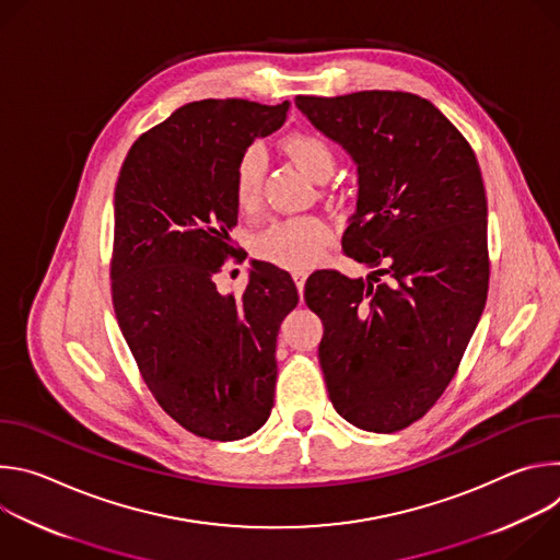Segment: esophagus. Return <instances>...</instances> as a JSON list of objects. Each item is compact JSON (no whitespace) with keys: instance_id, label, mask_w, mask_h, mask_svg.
Instances as JSON below:
<instances>
[{"instance_id":"esophagus-1","label":"esophagus","mask_w":560,"mask_h":560,"mask_svg":"<svg viewBox=\"0 0 560 560\" xmlns=\"http://www.w3.org/2000/svg\"><path fill=\"white\" fill-rule=\"evenodd\" d=\"M292 279H294V283H296V288H299V292H301L303 285H305L307 272H305V270H292Z\"/></svg>"}]
</instances>
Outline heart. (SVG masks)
Wrapping results in <instances>:
<instances>
[{"label": "heart", "instance_id": "heart-1", "mask_svg": "<svg viewBox=\"0 0 560 560\" xmlns=\"http://www.w3.org/2000/svg\"><path fill=\"white\" fill-rule=\"evenodd\" d=\"M283 150L314 182H326L337 168L335 148L314 132H294L283 139ZM266 154L261 145H250L236 159L234 201L242 212L257 210L264 190ZM330 238V228L318 217L281 219L264 228L253 242V253L279 268H305L318 259Z\"/></svg>", "mask_w": 560, "mask_h": 560}]
</instances>
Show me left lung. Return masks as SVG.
I'll return each mask as SVG.
<instances>
[{
	"label": "left lung",
	"instance_id": "8db88e82",
	"mask_svg": "<svg viewBox=\"0 0 560 560\" xmlns=\"http://www.w3.org/2000/svg\"><path fill=\"white\" fill-rule=\"evenodd\" d=\"M299 110L359 166L343 253L363 279L318 270L303 299L335 410L368 432H398L439 401L483 314L488 199L469 141L428 100L401 91L299 95Z\"/></svg>",
	"mask_w": 560,
	"mask_h": 560
}]
</instances>
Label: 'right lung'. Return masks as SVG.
Instances as JSON below:
<instances>
[{"instance_id":"add662e5","label":"right lung","mask_w":560,"mask_h":560,"mask_svg":"<svg viewBox=\"0 0 560 560\" xmlns=\"http://www.w3.org/2000/svg\"><path fill=\"white\" fill-rule=\"evenodd\" d=\"M285 113L288 102L186 104L132 143L115 188L119 328L154 401L210 441L250 436L275 406L277 335L296 285L266 261L238 296L219 294L214 275L236 259V159Z\"/></svg>"}]
</instances>
